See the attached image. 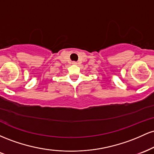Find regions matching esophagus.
I'll list each match as a JSON object with an SVG mask.
<instances>
[{
    "mask_svg": "<svg viewBox=\"0 0 154 154\" xmlns=\"http://www.w3.org/2000/svg\"><path fill=\"white\" fill-rule=\"evenodd\" d=\"M72 64L76 65V64H77V62H76V61H73V62H72Z\"/></svg>",
    "mask_w": 154,
    "mask_h": 154,
    "instance_id": "1",
    "label": "esophagus"
}]
</instances>
